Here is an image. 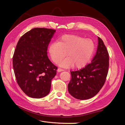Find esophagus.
<instances>
[{
	"label": "esophagus",
	"instance_id": "obj_1",
	"mask_svg": "<svg viewBox=\"0 0 125 125\" xmlns=\"http://www.w3.org/2000/svg\"><path fill=\"white\" fill-rule=\"evenodd\" d=\"M65 70L64 69H61V68H58V69H57V71L58 72H61V71H64Z\"/></svg>",
	"mask_w": 125,
	"mask_h": 125
}]
</instances>
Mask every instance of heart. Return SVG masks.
<instances>
[{"label":"heart","instance_id":"1","mask_svg":"<svg viewBox=\"0 0 125 125\" xmlns=\"http://www.w3.org/2000/svg\"><path fill=\"white\" fill-rule=\"evenodd\" d=\"M95 50V44L89 39L75 35L62 36L59 42L50 44L49 52L52 61L57 63L66 56L68 57L59 63V66L81 68L89 63Z\"/></svg>","mask_w":125,"mask_h":125}]
</instances>
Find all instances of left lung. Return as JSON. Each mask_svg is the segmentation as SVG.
Instances as JSON below:
<instances>
[{
    "instance_id": "obj_1",
    "label": "left lung",
    "mask_w": 125,
    "mask_h": 125,
    "mask_svg": "<svg viewBox=\"0 0 125 125\" xmlns=\"http://www.w3.org/2000/svg\"><path fill=\"white\" fill-rule=\"evenodd\" d=\"M109 56L103 41L98 37V46L91 62L84 68L71 71V78L68 85L70 95L78 100L89 99L103 87L108 73Z\"/></svg>"
}]
</instances>
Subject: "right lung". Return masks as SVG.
<instances>
[{
    "label": "right lung",
    "mask_w": 125,
    "mask_h": 125,
    "mask_svg": "<svg viewBox=\"0 0 125 125\" xmlns=\"http://www.w3.org/2000/svg\"><path fill=\"white\" fill-rule=\"evenodd\" d=\"M56 30L32 29L19 40L13 56V68L18 85L32 98L48 95L57 67L47 56V47Z\"/></svg>",
    "instance_id": "obj_1"
}]
</instances>
